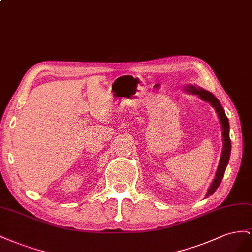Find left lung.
Segmentation results:
<instances>
[{"mask_svg": "<svg viewBox=\"0 0 252 252\" xmlns=\"http://www.w3.org/2000/svg\"><path fill=\"white\" fill-rule=\"evenodd\" d=\"M188 91L193 93V94L197 95L200 99L205 100V101L210 102V104L214 107L215 111H217L218 115H219V118L221 124V128H222V137H224V146H222V153H221V157H220V161L219 164V168L217 171V176H215L214 181L210 187L209 191L207 193V196L211 195L217 189L219 188V186L221 183V179L224 177L225 174V171H226V167L228 164L229 161V158H230V153H231V140H230L229 137V121L228 118L225 114L224 109H222L219 100L215 98L210 92H207L203 89L200 88H196V86H193L190 85L188 86Z\"/></svg>", "mask_w": 252, "mask_h": 252, "instance_id": "left-lung-1", "label": "left lung"}]
</instances>
